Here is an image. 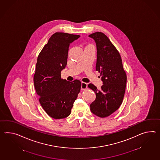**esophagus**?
Masks as SVG:
<instances>
[{
  "mask_svg": "<svg viewBox=\"0 0 160 160\" xmlns=\"http://www.w3.org/2000/svg\"><path fill=\"white\" fill-rule=\"evenodd\" d=\"M87 88V84L84 82H82V86H81V89L82 90H86Z\"/></svg>",
  "mask_w": 160,
  "mask_h": 160,
  "instance_id": "1",
  "label": "esophagus"
}]
</instances>
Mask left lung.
<instances>
[{"label": "left lung", "mask_w": 160, "mask_h": 160, "mask_svg": "<svg viewBox=\"0 0 160 160\" xmlns=\"http://www.w3.org/2000/svg\"><path fill=\"white\" fill-rule=\"evenodd\" d=\"M88 36L96 43V70L101 73L103 82L100 90L91 83L88 85L96 94L95 100L90 105V110L95 115L104 118L114 113L121 105L124 96L127 75L120 53L109 38L99 32Z\"/></svg>", "instance_id": "1"}]
</instances>
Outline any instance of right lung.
I'll return each instance as SVG.
<instances>
[{
  "label": "right lung",
  "instance_id": "right-lung-1",
  "mask_svg": "<svg viewBox=\"0 0 160 160\" xmlns=\"http://www.w3.org/2000/svg\"><path fill=\"white\" fill-rule=\"evenodd\" d=\"M80 36L56 32L50 38L38 57L33 76L35 88L43 109L55 119L70 115L80 91V80L69 82L61 76L67 64L69 45Z\"/></svg>",
  "mask_w": 160,
  "mask_h": 160
}]
</instances>
